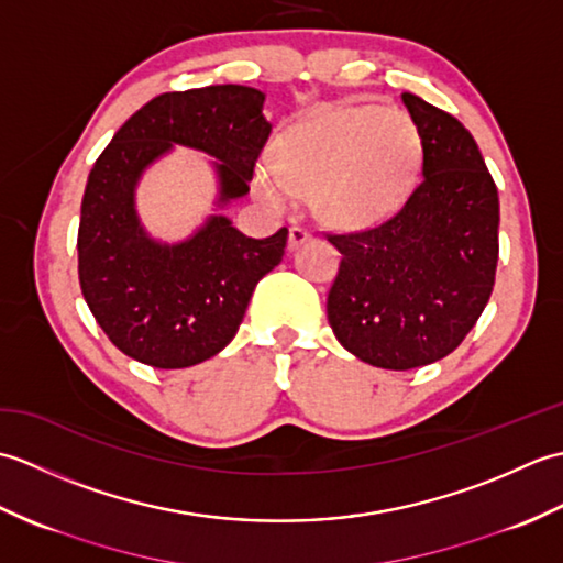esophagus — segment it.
Instances as JSON below:
<instances>
[{"mask_svg": "<svg viewBox=\"0 0 563 563\" xmlns=\"http://www.w3.org/2000/svg\"><path fill=\"white\" fill-rule=\"evenodd\" d=\"M309 236H312V234H309V232L305 230V227H297V224H295V227H290V234H288V249H297L300 244H305Z\"/></svg>", "mask_w": 563, "mask_h": 563, "instance_id": "34e87169", "label": "esophagus"}]
</instances>
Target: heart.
<instances>
[{
    "label": "heart",
    "mask_w": 563,
    "mask_h": 563,
    "mask_svg": "<svg viewBox=\"0 0 563 563\" xmlns=\"http://www.w3.org/2000/svg\"><path fill=\"white\" fill-rule=\"evenodd\" d=\"M421 133L399 109L341 106L305 118L278 140V159H261L256 196L273 210L314 198L321 220L341 230L385 222L409 198Z\"/></svg>",
    "instance_id": "b5f03b06"
}]
</instances>
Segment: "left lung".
I'll list each match as a JSON object with an SVG mask.
<instances>
[{
    "instance_id": "obj_1",
    "label": "left lung",
    "mask_w": 563,
    "mask_h": 563,
    "mask_svg": "<svg viewBox=\"0 0 563 563\" xmlns=\"http://www.w3.org/2000/svg\"><path fill=\"white\" fill-rule=\"evenodd\" d=\"M421 133V181L387 222L327 234L341 266L327 300L345 351L385 369L450 355L492 297L498 263V190L470 130L401 93Z\"/></svg>"
}]
</instances>
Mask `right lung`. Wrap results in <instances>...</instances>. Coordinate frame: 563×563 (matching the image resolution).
Returning a JSON list of instances; mask_svg holds the SVG:
<instances>
[{
  "label": "right lung",
  "mask_w": 563,
  "mask_h": 563,
  "mask_svg": "<svg viewBox=\"0 0 563 563\" xmlns=\"http://www.w3.org/2000/svg\"><path fill=\"white\" fill-rule=\"evenodd\" d=\"M266 93L242 84L169 91L142 106L113 135L89 174L77 234L79 285L118 351L159 369L218 355L242 324L256 283L285 254L288 230L251 239L210 214L184 242L152 239L135 210L150 164L174 145L218 162V206L244 198L271 135Z\"/></svg>",
  "instance_id": "obj_1"
}]
</instances>
